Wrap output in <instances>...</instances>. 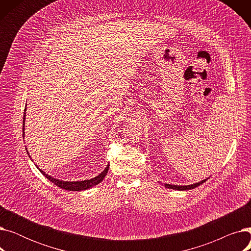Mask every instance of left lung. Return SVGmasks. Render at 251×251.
<instances>
[{
	"mask_svg": "<svg viewBox=\"0 0 251 251\" xmlns=\"http://www.w3.org/2000/svg\"><path fill=\"white\" fill-rule=\"evenodd\" d=\"M207 179H204V180H201V182H197V183H194V184H191V185H172V184H165V187L166 188H169V189H176V190H189V189H193L197 186L201 185L202 183H204Z\"/></svg>",
	"mask_w": 251,
	"mask_h": 251,
	"instance_id": "8db88e82",
	"label": "left lung"
}]
</instances>
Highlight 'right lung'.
<instances>
[{
  "instance_id": "right-lung-1",
  "label": "right lung",
  "mask_w": 251,
  "mask_h": 251,
  "mask_svg": "<svg viewBox=\"0 0 251 251\" xmlns=\"http://www.w3.org/2000/svg\"><path fill=\"white\" fill-rule=\"evenodd\" d=\"M25 111H26V108L24 109V116H23V137H24V125H25ZM26 151H27L28 153V151L27 149H26ZM29 155V153H28ZM36 166V165H35ZM109 167L110 165H108L107 167H105V169L102 171V172L100 174H99L97 177L95 178H91L89 180H83V181H63V180H59V179H56V178H52L51 176L46 174L43 170L39 169L37 166L36 168L41 171V173L47 178L49 179L51 183H54L55 185H57L58 187L62 188V189H65V190H69V191H81V190H86V189H89L91 188L92 186H96L98 185L99 183H100L103 178L105 177V175H107L108 171H109Z\"/></svg>"
}]
</instances>
